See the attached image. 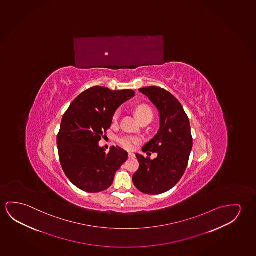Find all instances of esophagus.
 <instances>
[{
    "label": "esophagus",
    "mask_w": 256,
    "mask_h": 256,
    "mask_svg": "<svg viewBox=\"0 0 256 256\" xmlns=\"http://www.w3.org/2000/svg\"><path fill=\"white\" fill-rule=\"evenodd\" d=\"M128 157H130V158H134V154H133V152H130V154H128Z\"/></svg>",
    "instance_id": "1"
}]
</instances>
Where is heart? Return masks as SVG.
I'll return each mask as SVG.
<instances>
[{
  "mask_svg": "<svg viewBox=\"0 0 256 256\" xmlns=\"http://www.w3.org/2000/svg\"><path fill=\"white\" fill-rule=\"evenodd\" d=\"M136 114L138 118H139V120H142V118H146V117H152V116H154L152 110H150V108L147 106H144V104L138 106L136 108ZM120 110L115 112L114 116V122L118 120V118H120ZM117 142L123 148H125L126 150H132L134 148V146L136 144H138L139 140H138V138H134V136H118L117 138Z\"/></svg>",
  "mask_w": 256,
  "mask_h": 256,
  "instance_id": "b5f03b06",
  "label": "heart"
}]
</instances>
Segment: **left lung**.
I'll use <instances>...</instances> for the list:
<instances>
[{
	"mask_svg": "<svg viewBox=\"0 0 256 256\" xmlns=\"http://www.w3.org/2000/svg\"><path fill=\"white\" fill-rule=\"evenodd\" d=\"M139 91L157 107L160 126L142 147V152H156L157 158L152 160L136 155L139 168L133 174V182L140 192L157 195L172 189L184 176L192 149V136L189 118L173 94L158 86H146Z\"/></svg>",
	"mask_w": 256,
	"mask_h": 256,
	"instance_id": "obj_1",
	"label": "left lung"
}]
</instances>
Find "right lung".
I'll return each instance as SVG.
<instances>
[{"instance_id":"add662e5","label":"right lung","mask_w":256,"mask_h":256,"mask_svg":"<svg viewBox=\"0 0 256 256\" xmlns=\"http://www.w3.org/2000/svg\"><path fill=\"white\" fill-rule=\"evenodd\" d=\"M134 96L131 90L92 86L79 94L64 114L56 142L64 172L74 184L90 193L108 189L116 171L128 160L120 147L98 146L122 104Z\"/></svg>"}]
</instances>
